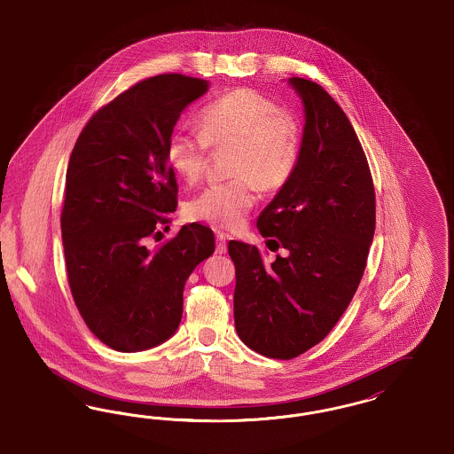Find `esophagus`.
Masks as SVG:
<instances>
[{"label":"esophagus","mask_w":454,"mask_h":454,"mask_svg":"<svg viewBox=\"0 0 454 454\" xmlns=\"http://www.w3.org/2000/svg\"><path fill=\"white\" fill-rule=\"evenodd\" d=\"M217 254H225L227 253V237L223 234H217V247H215Z\"/></svg>","instance_id":"1"}]
</instances>
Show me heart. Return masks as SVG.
<instances>
[{"instance_id": "obj_1", "label": "heart", "mask_w": 454, "mask_h": 454, "mask_svg": "<svg viewBox=\"0 0 454 454\" xmlns=\"http://www.w3.org/2000/svg\"><path fill=\"white\" fill-rule=\"evenodd\" d=\"M200 132H175L166 147L171 169L193 184L203 176L210 149H232L227 183L205 188L186 207L190 220L220 231L244 225L262 192L283 188L295 173L301 130L294 114L251 88H237L198 115Z\"/></svg>"}]
</instances>
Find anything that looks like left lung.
<instances>
[{
    "mask_svg": "<svg viewBox=\"0 0 454 454\" xmlns=\"http://www.w3.org/2000/svg\"><path fill=\"white\" fill-rule=\"evenodd\" d=\"M288 82L305 110L300 160L257 217L261 236L277 237L268 242L288 256L268 266L256 246L229 242L237 334L277 359L309 351L333 331L355 296L375 234L373 177L351 121L314 81Z\"/></svg>",
    "mask_w": 454,
    "mask_h": 454,
    "instance_id": "8db88e82",
    "label": "left lung"
}]
</instances>
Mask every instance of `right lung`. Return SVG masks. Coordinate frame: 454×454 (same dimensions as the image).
<instances>
[{
	"label": "right lung",
	"instance_id": "right-lung-1",
	"mask_svg": "<svg viewBox=\"0 0 454 454\" xmlns=\"http://www.w3.org/2000/svg\"><path fill=\"white\" fill-rule=\"evenodd\" d=\"M207 90L183 74L140 81L90 119L69 159L60 231L71 294L90 331L120 353L176 333L184 283L215 251L212 229L200 223L158 249L145 246L176 210L168 140Z\"/></svg>",
	"mask_w": 454,
	"mask_h": 454
}]
</instances>
